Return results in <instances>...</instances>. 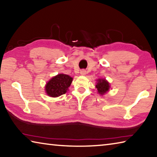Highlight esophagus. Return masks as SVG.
Returning <instances> with one entry per match:
<instances>
[{"label":"esophagus","instance_id":"esophagus-1","mask_svg":"<svg viewBox=\"0 0 157 157\" xmlns=\"http://www.w3.org/2000/svg\"><path fill=\"white\" fill-rule=\"evenodd\" d=\"M80 74H81V75H85L86 74V71L85 70H81Z\"/></svg>","mask_w":157,"mask_h":157}]
</instances>
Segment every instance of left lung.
Here are the masks:
<instances>
[{
    "label": "left lung",
    "mask_w": 157,
    "mask_h": 157,
    "mask_svg": "<svg viewBox=\"0 0 157 157\" xmlns=\"http://www.w3.org/2000/svg\"><path fill=\"white\" fill-rule=\"evenodd\" d=\"M98 89V92L100 95H104L109 90V83L105 79H98L97 80V84L95 85Z\"/></svg>",
    "instance_id": "left-lung-1"
}]
</instances>
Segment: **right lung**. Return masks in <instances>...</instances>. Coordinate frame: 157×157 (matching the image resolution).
Wrapping results in <instances>:
<instances>
[{
    "mask_svg": "<svg viewBox=\"0 0 157 157\" xmlns=\"http://www.w3.org/2000/svg\"><path fill=\"white\" fill-rule=\"evenodd\" d=\"M72 81L73 78L71 76L62 73L58 74L48 82L45 90L47 95L50 97L60 96L66 94Z\"/></svg>",
    "mask_w": 157,
    "mask_h": 157,
    "instance_id": "right-lung-1",
    "label": "right lung"
}]
</instances>
